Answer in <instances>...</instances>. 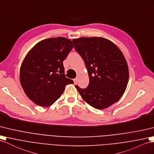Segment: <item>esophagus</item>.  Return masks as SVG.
Returning <instances> with one entry per match:
<instances>
[{"instance_id": "esophagus-1", "label": "esophagus", "mask_w": 154, "mask_h": 154, "mask_svg": "<svg viewBox=\"0 0 154 154\" xmlns=\"http://www.w3.org/2000/svg\"><path fill=\"white\" fill-rule=\"evenodd\" d=\"M73 81H74V84H77V82H78V78H74V79L73 80Z\"/></svg>"}]
</instances>
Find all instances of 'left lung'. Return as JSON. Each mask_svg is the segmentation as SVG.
I'll return each instance as SVG.
<instances>
[{
	"label": "left lung",
	"mask_w": 154,
	"mask_h": 154,
	"mask_svg": "<svg viewBox=\"0 0 154 154\" xmlns=\"http://www.w3.org/2000/svg\"><path fill=\"white\" fill-rule=\"evenodd\" d=\"M72 42L84 59L89 79L87 88L75 85L82 98L99 110L118 101L129 81L128 65L121 50L102 37H81Z\"/></svg>",
	"instance_id": "left-lung-1"
}]
</instances>
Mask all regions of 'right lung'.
Listing matches in <instances>:
<instances>
[{
    "mask_svg": "<svg viewBox=\"0 0 154 154\" xmlns=\"http://www.w3.org/2000/svg\"><path fill=\"white\" fill-rule=\"evenodd\" d=\"M73 48L64 37L40 41L30 50L21 63L20 80L25 93L34 103L50 106L74 82L65 77L63 61Z\"/></svg>",
    "mask_w": 154,
    "mask_h": 154,
    "instance_id": "obj_1",
    "label": "right lung"
}]
</instances>
